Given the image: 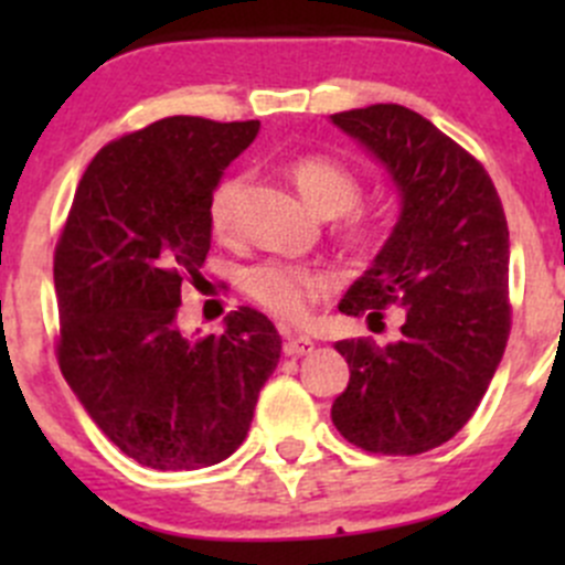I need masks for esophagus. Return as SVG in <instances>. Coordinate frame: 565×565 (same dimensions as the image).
Listing matches in <instances>:
<instances>
[{
	"instance_id": "esophagus-1",
	"label": "esophagus",
	"mask_w": 565,
	"mask_h": 565,
	"mask_svg": "<svg viewBox=\"0 0 565 565\" xmlns=\"http://www.w3.org/2000/svg\"><path fill=\"white\" fill-rule=\"evenodd\" d=\"M309 352H315V341L309 335H287V341H284V355L303 358Z\"/></svg>"
}]
</instances>
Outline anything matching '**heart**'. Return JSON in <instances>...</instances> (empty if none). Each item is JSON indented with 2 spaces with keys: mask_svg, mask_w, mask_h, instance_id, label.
<instances>
[{
  "mask_svg": "<svg viewBox=\"0 0 565 565\" xmlns=\"http://www.w3.org/2000/svg\"><path fill=\"white\" fill-rule=\"evenodd\" d=\"M289 177H292L300 196L322 215L350 213L358 204V196H361V182H358V177L347 167H341L339 161H330V158L322 156L298 158L289 167ZM243 188H246L243 177H226V180H221L215 185L213 196H210V230L218 237H226L235 232ZM347 230L355 237H366L369 221L352 215ZM243 289H246L256 303L265 306L270 315L281 319H303L309 315L311 303L324 298L333 289V278H330V273L317 270V267L267 259L243 273Z\"/></svg>",
  "mask_w": 565,
  "mask_h": 565,
  "instance_id": "1",
  "label": "heart"
}]
</instances>
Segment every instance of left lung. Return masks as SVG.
Wrapping results in <instances>:
<instances>
[{
    "mask_svg": "<svg viewBox=\"0 0 565 565\" xmlns=\"http://www.w3.org/2000/svg\"><path fill=\"white\" fill-rule=\"evenodd\" d=\"M391 177L398 218L339 311L383 319L402 335L377 347L335 341L350 383L335 429L372 454L413 457L451 440L476 413L511 328L509 224L481 163L420 114L396 104L330 114Z\"/></svg>",
    "mask_w": 565,
    "mask_h": 565,
    "instance_id": "1",
    "label": "left lung"
}]
</instances>
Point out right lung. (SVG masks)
Instances as JSON below:
<instances>
[{"label":"right lung","mask_w":565,"mask_h":565,"mask_svg":"<svg viewBox=\"0 0 565 565\" xmlns=\"http://www.w3.org/2000/svg\"><path fill=\"white\" fill-rule=\"evenodd\" d=\"M259 119L167 117L106 145L54 254L60 369L100 431L152 470L218 465L246 440L281 335L243 306L221 335H185L180 289L202 278L207 207Z\"/></svg>","instance_id":"add662e5"}]
</instances>
